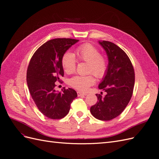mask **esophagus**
<instances>
[{
    "label": "esophagus",
    "instance_id": "esophagus-1",
    "mask_svg": "<svg viewBox=\"0 0 159 159\" xmlns=\"http://www.w3.org/2000/svg\"><path fill=\"white\" fill-rule=\"evenodd\" d=\"M77 93H78V95L79 96H85L86 95V93H82V92H81V91H78V92H77Z\"/></svg>",
    "mask_w": 159,
    "mask_h": 159
}]
</instances>
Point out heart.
Listing matches in <instances>:
<instances>
[{"mask_svg": "<svg viewBox=\"0 0 159 159\" xmlns=\"http://www.w3.org/2000/svg\"><path fill=\"white\" fill-rule=\"evenodd\" d=\"M76 53L80 61L88 62V72L93 73L99 78L106 75L109 61L107 57L100 54L97 47L90 43H85L77 48ZM77 60L74 54L66 51L61 57V65L67 74H73L76 69ZM93 74L88 75H75L70 80V85L80 91H85L95 84Z\"/></svg>", "mask_w": 159, "mask_h": 159, "instance_id": "b5f03b06", "label": "heart"}]
</instances>
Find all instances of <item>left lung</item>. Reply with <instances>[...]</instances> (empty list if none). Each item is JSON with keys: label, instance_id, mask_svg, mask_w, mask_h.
I'll return each mask as SVG.
<instances>
[{"label": "left lung", "instance_id": "8db88e82", "mask_svg": "<svg viewBox=\"0 0 159 159\" xmlns=\"http://www.w3.org/2000/svg\"><path fill=\"white\" fill-rule=\"evenodd\" d=\"M107 53L109 66L106 75L99 85L107 94H96L98 101L90 108L96 119L109 121L121 114L132 97L134 85V71L129 57L114 43L99 42Z\"/></svg>", "mask_w": 159, "mask_h": 159}]
</instances>
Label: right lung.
<instances>
[{"label": "right lung", "mask_w": 159, "mask_h": 159, "mask_svg": "<svg viewBox=\"0 0 159 159\" xmlns=\"http://www.w3.org/2000/svg\"><path fill=\"white\" fill-rule=\"evenodd\" d=\"M78 41L71 38L50 40L38 48L29 62L26 73L28 89L38 109L50 119L64 117L78 96L71 88L56 93L55 83L61 82L60 78L64 74L62 55Z\"/></svg>", "instance_id": "right-lung-1"}]
</instances>
